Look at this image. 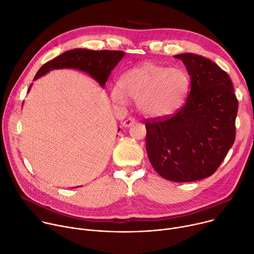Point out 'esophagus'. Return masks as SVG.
Masks as SVG:
<instances>
[{"mask_svg":"<svg viewBox=\"0 0 254 254\" xmlns=\"http://www.w3.org/2000/svg\"><path fill=\"white\" fill-rule=\"evenodd\" d=\"M134 123H135V122H134L133 119H127V120H126L122 125H123L124 127H131Z\"/></svg>","mask_w":254,"mask_h":254,"instance_id":"obj_1","label":"esophagus"}]
</instances>
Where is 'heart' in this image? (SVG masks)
<instances>
[{
	"label": "heart",
	"mask_w": 254,
	"mask_h": 254,
	"mask_svg": "<svg viewBox=\"0 0 254 254\" xmlns=\"http://www.w3.org/2000/svg\"><path fill=\"white\" fill-rule=\"evenodd\" d=\"M190 88L188 73L180 67L145 63L124 74L121 83L110 89L113 103L125 106L128 99L148 118L163 119L175 113L186 102Z\"/></svg>",
	"instance_id": "b5f03b06"
}]
</instances>
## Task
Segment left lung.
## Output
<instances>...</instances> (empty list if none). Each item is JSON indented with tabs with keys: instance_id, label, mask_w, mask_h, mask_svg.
I'll use <instances>...</instances> for the list:
<instances>
[{
	"instance_id": "obj_1",
	"label": "left lung",
	"mask_w": 254,
	"mask_h": 254,
	"mask_svg": "<svg viewBox=\"0 0 254 254\" xmlns=\"http://www.w3.org/2000/svg\"><path fill=\"white\" fill-rule=\"evenodd\" d=\"M190 77L186 104L164 121H147L146 150L156 172L174 182L209 177L235 141L238 101L228 74L194 54L174 56Z\"/></svg>"
}]
</instances>
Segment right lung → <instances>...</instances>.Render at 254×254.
Here are the masks:
<instances>
[{"label":"right lung","instance_id":"add662e5","mask_svg":"<svg viewBox=\"0 0 254 254\" xmlns=\"http://www.w3.org/2000/svg\"><path fill=\"white\" fill-rule=\"evenodd\" d=\"M124 57L125 52L119 51H92L86 49L71 50L44 64L36 73L34 81L53 70L76 68V70L87 73L102 88H104L111 71ZM31 86L32 84L29 86L28 92L30 91ZM120 129L121 128H119V131Z\"/></svg>","mask_w":254,"mask_h":254}]
</instances>
